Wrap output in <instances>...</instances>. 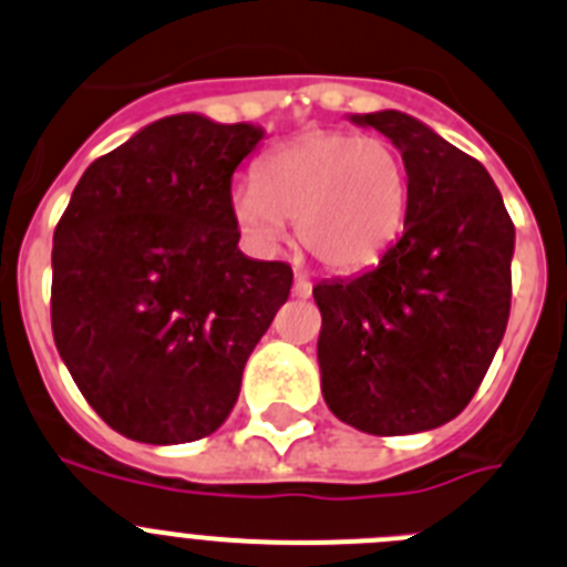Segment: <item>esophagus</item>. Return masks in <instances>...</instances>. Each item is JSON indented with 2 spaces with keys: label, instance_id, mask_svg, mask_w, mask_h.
I'll return each mask as SVG.
<instances>
[{
  "label": "esophagus",
  "instance_id": "obj_1",
  "mask_svg": "<svg viewBox=\"0 0 567 567\" xmlns=\"http://www.w3.org/2000/svg\"><path fill=\"white\" fill-rule=\"evenodd\" d=\"M310 293H313V285H310V279L301 277V274H296V279H293V296H296V299H308Z\"/></svg>",
  "mask_w": 567,
  "mask_h": 567
}]
</instances>
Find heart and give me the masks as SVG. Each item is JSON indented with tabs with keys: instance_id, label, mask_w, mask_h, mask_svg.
Returning <instances> with one entry per match:
<instances>
[{
	"instance_id": "obj_1",
	"label": "heart",
	"mask_w": 567,
	"mask_h": 567,
	"mask_svg": "<svg viewBox=\"0 0 567 567\" xmlns=\"http://www.w3.org/2000/svg\"><path fill=\"white\" fill-rule=\"evenodd\" d=\"M409 212L403 153L383 136L313 131L268 153L257 182L231 189V218L257 251H274L296 224L299 243L332 271L378 262Z\"/></svg>"
}]
</instances>
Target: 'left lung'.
I'll use <instances>...</instances> for the list:
<instances>
[{
  "mask_svg": "<svg viewBox=\"0 0 567 567\" xmlns=\"http://www.w3.org/2000/svg\"><path fill=\"white\" fill-rule=\"evenodd\" d=\"M349 123L403 153L409 212L378 266L313 288L321 394L363 433L433 431L462 414L498 352L515 226L484 164L416 116L385 109Z\"/></svg>",
  "mask_w": 567,
  "mask_h": 567,
  "instance_id": "1",
  "label": "left lung"
}]
</instances>
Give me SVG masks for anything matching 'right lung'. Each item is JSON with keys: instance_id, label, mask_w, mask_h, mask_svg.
Here are the masks:
<instances>
[{"instance_id": "1", "label": "right lung", "mask_w": 567, "mask_h": 567, "mask_svg": "<svg viewBox=\"0 0 567 567\" xmlns=\"http://www.w3.org/2000/svg\"><path fill=\"white\" fill-rule=\"evenodd\" d=\"M251 123L173 114L86 167L52 240V336L116 433L184 444L218 431L293 271L237 248L231 176Z\"/></svg>"}]
</instances>
